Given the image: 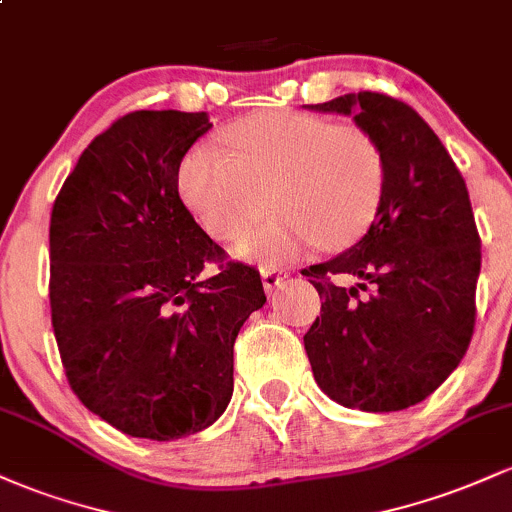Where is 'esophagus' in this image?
I'll return each instance as SVG.
<instances>
[{"mask_svg":"<svg viewBox=\"0 0 512 512\" xmlns=\"http://www.w3.org/2000/svg\"><path fill=\"white\" fill-rule=\"evenodd\" d=\"M262 286L267 293H274L276 289H281L286 279H289V272L286 269H262Z\"/></svg>","mask_w":512,"mask_h":512,"instance_id":"obj_1","label":"esophagus"}]
</instances>
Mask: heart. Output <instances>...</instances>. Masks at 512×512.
<instances>
[{"mask_svg":"<svg viewBox=\"0 0 512 512\" xmlns=\"http://www.w3.org/2000/svg\"><path fill=\"white\" fill-rule=\"evenodd\" d=\"M223 139L231 156L199 144L182 158L178 190L199 226L221 243L245 236L272 202L279 216L240 240V260L279 267L317 243L349 248L378 214L385 154L363 127L267 110L228 125Z\"/></svg>","mask_w":512,"mask_h":512,"instance_id":"1","label":"heart"}]
</instances>
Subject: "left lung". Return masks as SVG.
<instances>
[{"label": "left lung", "instance_id": "1", "mask_svg": "<svg viewBox=\"0 0 512 512\" xmlns=\"http://www.w3.org/2000/svg\"><path fill=\"white\" fill-rule=\"evenodd\" d=\"M351 115L385 154V192L368 233L303 269L320 317L303 344L320 390L342 407L399 411L460 366L474 332L481 240L460 170L407 103L361 91L308 105ZM332 275H354L351 290ZM368 290L361 299L357 289Z\"/></svg>", "mask_w": 512, "mask_h": 512}]
</instances>
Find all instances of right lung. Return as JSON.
<instances>
[{
    "mask_svg": "<svg viewBox=\"0 0 512 512\" xmlns=\"http://www.w3.org/2000/svg\"><path fill=\"white\" fill-rule=\"evenodd\" d=\"M207 113L137 110L98 134L50 216V308L69 385L132 438L204 431L233 395V344L264 296L260 272L223 262L178 195Z\"/></svg>",
    "mask_w": 512,
    "mask_h": 512,
    "instance_id": "add662e5",
    "label": "right lung"
}]
</instances>
